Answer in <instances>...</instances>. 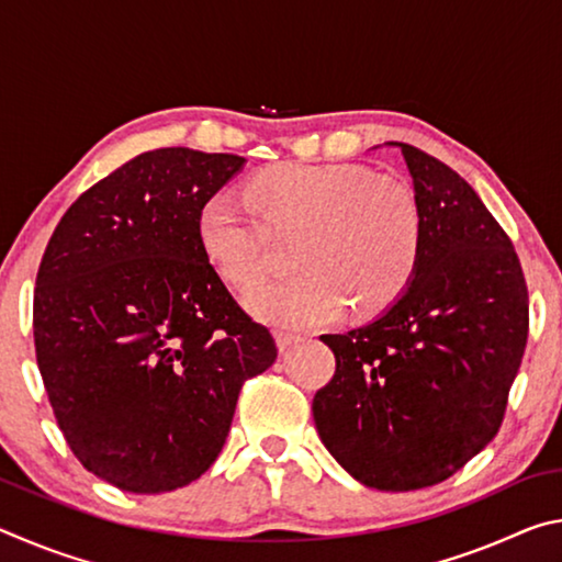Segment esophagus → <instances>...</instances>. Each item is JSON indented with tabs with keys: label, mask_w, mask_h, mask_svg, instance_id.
<instances>
[{
	"label": "esophagus",
	"mask_w": 562,
	"mask_h": 562,
	"mask_svg": "<svg viewBox=\"0 0 562 562\" xmlns=\"http://www.w3.org/2000/svg\"><path fill=\"white\" fill-rule=\"evenodd\" d=\"M274 341H278L280 351H288L292 345H297L300 337L292 335V331H278V335H274Z\"/></svg>",
	"instance_id": "34e87169"
}]
</instances>
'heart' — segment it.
I'll list each match as a JSON object with an SVG mask.
<instances>
[{"label": "heart", "instance_id": "b5f03b06", "mask_svg": "<svg viewBox=\"0 0 562 562\" xmlns=\"http://www.w3.org/2000/svg\"><path fill=\"white\" fill-rule=\"evenodd\" d=\"M250 201L274 233L302 231V272L245 294V307L274 327H322L345 315L386 310L412 282L424 245L414 190L357 164H280L252 178ZM231 193L198 211V243L211 268L235 288L268 270L270 237Z\"/></svg>", "mask_w": 562, "mask_h": 562}]
</instances>
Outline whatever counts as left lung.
<instances>
[{
  "label": "left lung",
  "mask_w": 562,
  "mask_h": 562,
  "mask_svg": "<svg viewBox=\"0 0 562 562\" xmlns=\"http://www.w3.org/2000/svg\"><path fill=\"white\" fill-rule=\"evenodd\" d=\"M402 150L422 207L412 282L382 317L322 335L337 369L312 402L322 443L376 491L434 486L498 434L528 339V288L510 237L439 158Z\"/></svg>",
  "instance_id": "1"
}]
</instances>
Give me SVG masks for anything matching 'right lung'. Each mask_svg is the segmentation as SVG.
<instances>
[{
    "mask_svg": "<svg viewBox=\"0 0 562 562\" xmlns=\"http://www.w3.org/2000/svg\"><path fill=\"white\" fill-rule=\"evenodd\" d=\"M245 158L158 148L79 195L36 272V364L83 469L166 493L211 469L237 394L278 359L198 243V211Z\"/></svg>",
    "mask_w": 562,
    "mask_h": 562,
    "instance_id": "1",
    "label": "right lung"
}]
</instances>
